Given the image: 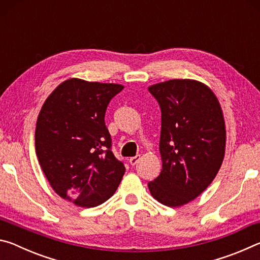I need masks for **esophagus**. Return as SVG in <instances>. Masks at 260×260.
<instances>
[{
	"label": "esophagus",
	"mask_w": 260,
	"mask_h": 260,
	"mask_svg": "<svg viewBox=\"0 0 260 260\" xmlns=\"http://www.w3.org/2000/svg\"><path fill=\"white\" fill-rule=\"evenodd\" d=\"M140 159H141V156L140 155H138V156H135V157H132L131 159H129V164L131 165H136L138 164V162L140 161Z\"/></svg>",
	"instance_id": "1"
}]
</instances>
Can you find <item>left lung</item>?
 I'll return each instance as SVG.
<instances>
[{
  "label": "left lung",
  "mask_w": 260,
  "mask_h": 260,
  "mask_svg": "<svg viewBox=\"0 0 260 260\" xmlns=\"http://www.w3.org/2000/svg\"><path fill=\"white\" fill-rule=\"evenodd\" d=\"M161 112L160 174L148 183L153 199L175 208L200 196L225 156L226 129L219 101L204 83L174 79L148 88Z\"/></svg>",
  "instance_id": "1"
}]
</instances>
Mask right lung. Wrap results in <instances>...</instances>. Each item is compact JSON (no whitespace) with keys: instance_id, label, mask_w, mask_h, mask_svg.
Returning a JSON list of instances; mask_svg holds the SVG:
<instances>
[{"instance_id":"obj_1","label":"right lung","mask_w":260,"mask_h":260,"mask_svg":"<svg viewBox=\"0 0 260 260\" xmlns=\"http://www.w3.org/2000/svg\"><path fill=\"white\" fill-rule=\"evenodd\" d=\"M122 89L116 83L69 79L39 113L35 151L41 169L56 193L78 206L104 203L125 174L104 121L110 101Z\"/></svg>"}]
</instances>
